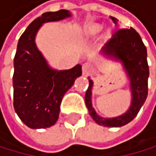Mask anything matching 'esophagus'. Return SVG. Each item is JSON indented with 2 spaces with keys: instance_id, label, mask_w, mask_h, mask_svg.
Here are the masks:
<instances>
[{
  "instance_id": "1",
  "label": "esophagus",
  "mask_w": 156,
  "mask_h": 156,
  "mask_svg": "<svg viewBox=\"0 0 156 156\" xmlns=\"http://www.w3.org/2000/svg\"><path fill=\"white\" fill-rule=\"evenodd\" d=\"M82 69H83V75H84V76H89V75L92 73V70H93L92 69V65L90 63H88V62L83 64Z\"/></svg>"
}]
</instances>
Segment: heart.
I'll use <instances>...</instances> for the list:
<instances>
[{
	"label": "heart",
	"instance_id": "1",
	"mask_svg": "<svg viewBox=\"0 0 156 156\" xmlns=\"http://www.w3.org/2000/svg\"><path fill=\"white\" fill-rule=\"evenodd\" d=\"M90 33H92V32H90Z\"/></svg>",
	"mask_w": 156,
	"mask_h": 156
}]
</instances>
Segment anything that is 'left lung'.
I'll return each instance as SVG.
<instances>
[{
	"label": "left lung",
	"instance_id": "obj_1",
	"mask_svg": "<svg viewBox=\"0 0 156 156\" xmlns=\"http://www.w3.org/2000/svg\"><path fill=\"white\" fill-rule=\"evenodd\" d=\"M110 18L115 25L118 24L117 18L113 16H110ZM101 52L105 58L113 59L122 65L129 80V88L132 96L131 104L127 111L116 117L105 118L100 116L93 107L92 90L94 82L90 77H88L89 87L85 95V102L89 113L96 123L105 127H121L136 117L147 100V79L150 75L147 48L135 29H119L102 47Z\"/></svg>",
	"mask_w": 156,
	"mask_h": 156
}]
</instances>
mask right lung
Instances as JSON below:
<instances>
[{
	"label": "right lung",
	"instance_id": "add662e5",
	"mask_svg": "<svg viewBox=\"0 0 156 156\" xmlns=\"http://www.w3.org/2000/svg\"><path fill=\"white\" fill-rule=\"evenodd\" d=\"M68 17L71 12L66 9L45 12L33 20L19 38L13 60V106L18 117L31 129L55 124L63 96L82 75L80 64L67 70L51 67L35 42L44 23Z\"/></svg>",
	"mask_w": 156,
	"mask_h": 156
}]
</instances>
